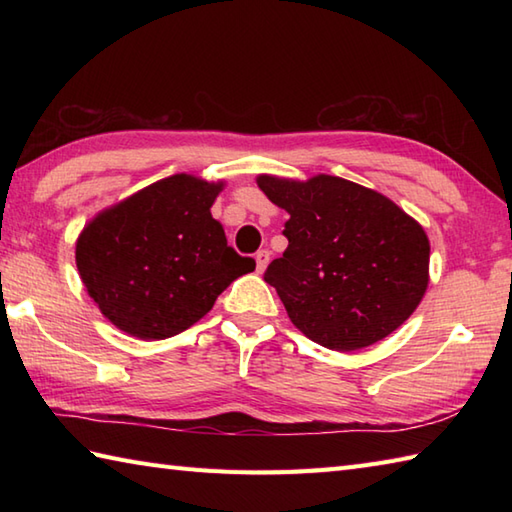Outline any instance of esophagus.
<instances>
[{
    "instance_id": "esophagus-1",
    "label": "esophagus",
    "mask_w": 512,
    "mask_h": 512,
    "mask_svg": "<svg viewBox=\"0 0 512 512\" xmlns=\"http://www.w3.org/2000/svg\"><path fill=\"white\" fill-rule=\"evenodd\" d=\"M255 262H257V273H264L268 262H270V250H266V248L257 250V253H255Z\"/></svg>"
}]
</instances>
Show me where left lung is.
Instances as JSON below:
<instances>
[{"label": "left lung", "mask_w": 512, "mask_h": 512, "mask_svg": "<svg viewBox=\"0 0 512 512\" xmlns=\"http://www.w3.org/2000/svg\"><path fill=\"white\" fill-rule=\"evenodd\" d=\"M286 209L288 248L264 273L290 321L328 350L372 345L405 323L429 284L422 226L372 189L336 176H259Z\"/></svg>", "instance_id": "1"}]
</instances>
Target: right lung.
I'll use <instances>...</instances> for the list:
<instances>
[{
    "label": "right lung",
    "instance_id": "1",
    "mask_svg": "<svg viewBox=\"0 0 512 512\" xmlns=\"http://www.w3.org/2000/svg\"><path fill=\"white\" fill-rule=\"evenodd\" d=\"M222 184L171 176L96 215L76 242V268L116 328L160 341L213 308L233 279L255 270L226 244L211 204Z\"/></svg>",
    "mask_w": 512,
    "mask_h": 512
}]
</instances>
